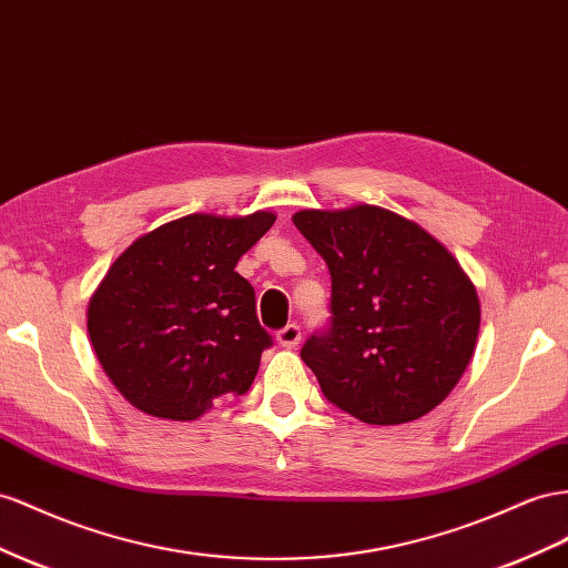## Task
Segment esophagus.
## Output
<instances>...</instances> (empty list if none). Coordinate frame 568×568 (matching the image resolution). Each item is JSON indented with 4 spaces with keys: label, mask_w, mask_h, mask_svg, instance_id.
Listing matches in <instances>:
<instances>
[{
    "label": "esophagus",
    "mask_w": 568,
    "mask_h": 568,
    "mask_svg": "<svg viewBox=\"0 0 568 568\" xmlns=\"http://www.w3.org/2000/svg\"><path fill=\"white\" fill-rule=\"evenodd\" d=\"M277 342H280L284 348L298 346V342H301V327H298V325H286L284 329L277 332Z\"/></svg>",
    "instance_id": "1"
}]
</instances>
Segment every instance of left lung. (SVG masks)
Wrapping results in <instances>:
<instances>
[{"label":"left lung","instance_id":"left-lung-1","mask_svg":"<svg viewBox=\"0 0 568 568\" xmlns=\"http://www.w3.org/2000/svg\"><path fill=\"white\" fill-rule=\"evenodd\" d=\"M294 224L332 277L329 327L301 348L322 394L367 425L423 418L470 363L473 282L437 239L385 207L301 210Z\"/></svg>","mask_w":568,"mask_h":568}]
</instances>
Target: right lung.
Listing matches in <instances>:
<instances>
[{
    "label": "right lung",
    "mask_w": 568,
    "mask_h": 568,
    "mask_svg": "<svg viewBox=\"0 0 568 568\" xmlns=\"http://www.w3.org/2000/svg\"><path fill=\"white\" fill-rule=\"evenodd\" d=\"M189 214L133 241L88 305V334L129 404L164 420H195L214 398L246 394L272 336L255 291L234 270L274 224Z\"/></svg>",
    "instance_id": "add662e5"
}]
</instances>
